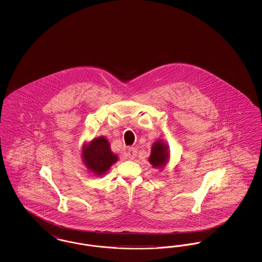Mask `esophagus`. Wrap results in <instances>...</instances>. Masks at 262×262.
Returning <instances> with one entry per match:
<instances>
[{
    "mask_svg": "<svg viewBox=\"0 0 262 262\" xmlns=\"http://www.w3.org/2000/svg\"><path fill=\"white\" fill-rule=\"evenodd\" d=\"M137 148H135V147H129L128 149H127V157L129 158V159H134V158H136V156H137Z\"/></svg>",
    "mask_w": 262,
    "mask_h": 262,
    "instance_id": "esophagus-1",
    "label": "esophagus"
}]
</instances>
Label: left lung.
<instances>
[{
	"label": "left lung",
	"mask_w": 262,
	"mask_h": 262,
	"mask_svg": "<svg viewBox=\"0 0 262 262\" xmlns=\"http://www.w3.org/2000/svg\"><path fill=\"white\" fill-rule=\"evenodd\" d=\"M168 161V153L167 146L163 143L161 140H158L154 143L151 150V155L149 157V162L154 167H161Z\"/></svg>",
	"instance_id": "1"
}]
</instances>
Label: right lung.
Segmentation results:
<instances>
[{"mask_svg":"<svg viewBox=\"0 0 262 262\" xmlns=\"http://www.w3.org/2000/svg\"><path fill=\"white\" fill-rule=\"evenodd\" d=\"M83 158L86 167L97 174H104L117 161V156L110 149L108 140L102 137L94 138L84 147Z\"/></svg>","mask_w":262,"mask_h":262,"instance_id":"1","label":"right lung"}]
</instances>
